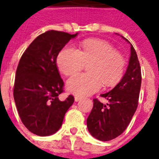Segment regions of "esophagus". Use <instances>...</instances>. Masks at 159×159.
Listing matches in <instances>:
<instances>
[{"instance_id": "obj_1", "label": "esophagus", "mask_w": 159, "mask_h": 159, "mask_svg": "<svg viewBox=\"0 0 159 159\" xmlns=\"http://www.w3.org/2000/svg\"><path fill=\"white\" fill-rule=\"evenodd\" d=\"M82 97L80 96H75V102H78L80 100H82Z\"/></svg>"}]
</instances>
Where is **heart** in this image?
Returning a JSON list of instances; mask_svg holds the SVG:
<instances>
[{
	"label": "heart",
	"instance_id": "b5f03b06",
	"mask_svg": "<svg viewBox=\"0 0 159 159\" xmlns=\"http://www.w3.org/2000/svg\"><path fill=\"white\" fill-rule=\"evenodd\" d=\"M88 73L75 75L67 82V89L79 96H87L105 87L116 86L122 79L126 67V61L121 53L105 41L87 39L77 49L72 45H66L57 57L59 70L66 76H72L88 65Z\"/></svg>",
	"mask_w": 159,
	"mask_h": 159
}]
</instances>
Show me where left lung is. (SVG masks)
I'll use <instances>...</instances> for the list:
<instances>
[{
    "mask_svg": "<svg viewBox=\"0 0 159 159\" xmlns=\"http://www.w3.org/2000/svg\"><path fill=\"white\" fill-rule=\"evenodd\" d=\"M128 67L123 78L111 92L101 95L108 100V103L105 105L97 98L93 99V107L87 125L90 134L101 141L111 140L120 135L128 127L138 107L141 68L131 43Z\"/></svg>",
    "mask_w": 159,
    "mask_h": 159,
    "instance_id": "1",
    "label": "left lung"
}]
</instances>
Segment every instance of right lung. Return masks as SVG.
Here are the masks:
<instances>
[{"instance_id":"obj_1","label":"right lung","mask_w":159,"mask_h":159,"mask_svg":"<svg viewBox=\"0 0 159 159\" xmlns=\"http://www.w3.org/2000/svg\"><path fill=\"white\" fill-rule=\"evenodd\" d=\"M77 34L48 30L39 35L21 56L16 69L13 95L22 123L31 133L47 136L59 129L64 116L74 102L64 101V82L57 66L60 50Z\"/></svg>"}]
</instances>
